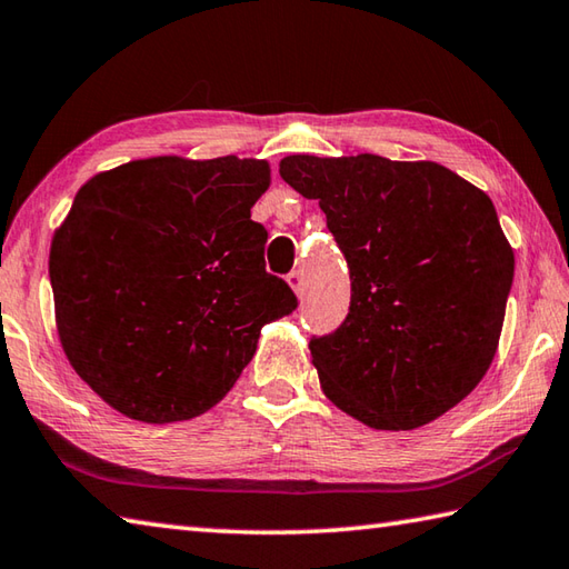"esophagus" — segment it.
<instances>
[{"instance_id": "34e87169", "label": "esophagus", "mask_w": 569, "mask_h": 569, "mask_svg": "<svg viewBox=\"0 0 569 569\" xmlns=\"http://www.w3.org/2000/svg\"><path fill=\"white\" fill-rule=\"evenodd\" d=\"M286 281H288V286H291L298 296L306 291V281H303V273L301 271H291V273L286 276Z\"/></svg>"}]
</instances>
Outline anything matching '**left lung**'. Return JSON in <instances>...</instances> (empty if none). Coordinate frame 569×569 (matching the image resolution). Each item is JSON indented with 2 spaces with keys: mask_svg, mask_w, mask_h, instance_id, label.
<instances>
[{
  "mask_svg": "<svg viewBox=\"0 0 569 569\" xmlns=\"http://www.w3.org/2000/svg\"><path fill=\"white\" fill-rule=\"evenodd\" d=\"M281 179L316 199L350 268V308L311 338L326 398L376 430L428 426L498 350L515 253L490 196L436 161L296 153Z\"/></svg>",
  "mask_w": 569,
  "mask_h": 569,
  "instance_id": "8db88e82",
  "label": "left lung"
}]
</instances>
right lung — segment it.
<instances>
[{
	"label": "right lung",
	"instance_id": "1",
	"mask_svg": "<svg viewBox=\"0 0 569 569\" xmlns=\"http://www.w3.org/2000/svg\"><path fill=\"white\" fill-rule=\"evenodd\" d=\"M266 161L153 157L81 186L49 251L61 348L113 410L177 422L213 408L261 328L296 311L251 221Z\"/></svg>",
	"mask_w": 569,
	"mask_h": 569
}]
</instances>
